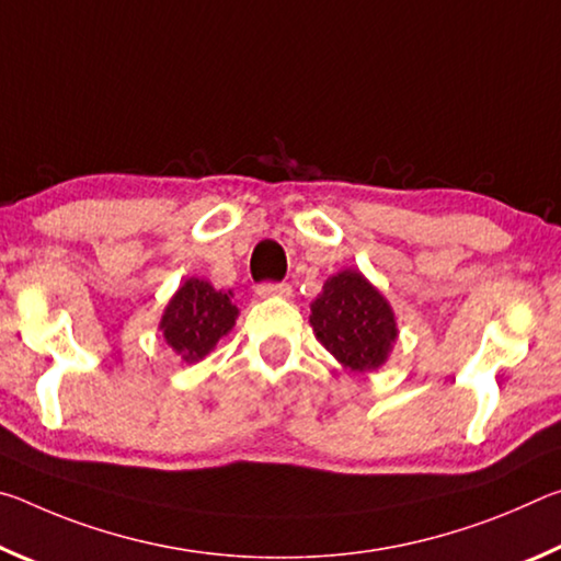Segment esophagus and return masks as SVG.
Masks as SVG:
<instances>
[{
  "label": "esophagus",
  "mask_w": 561,
  "mask_h": 561,
  "mask_svg": "<svg viewBox=\"0 0 561 561\" xmlns=\"http://www.w3.org/2000/svg\"><path fill=\"white\" fill-rule=\"evenodd\" d=\"M260 297H289L291 287L284 282H260L257 284Z\"/></svg>",
  "instance_id": "1"
}]
</instances>
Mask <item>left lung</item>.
<instances>
[{"label": "left lung", "instance_id": "8db88e82", "mask_svg": "<svg viewBox=\"0 0 561 561\" xmlns=\"http://www.w3.org/2000/svg\"><path fill=\"white\" fill-rule=\"evenodd\" d=\"M317 339L351 371H374L398 336L388 301L358 272H341L311 304Z\"/></svg>", "mask_w": 561, "mask_h": 561}]
</instances>
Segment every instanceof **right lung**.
<instances>
[{"mask_svg": "<svg viewBox=\"0 0 561 561\" xmlns=\"http://www.w3.org/2000/svg\"><path fill=\"white\" fill-rule=\"evenodd\" d=\"M237 307L230 294L215 291L203 279H187L170 299L160 329L183 360L195 364L234 327Z\"/></svg>", "mask_w": 561, "mask_h": 561, "instance_id": "add662e5", "label": "right lung"}]
</instances>
